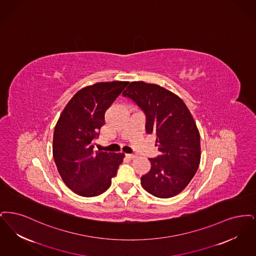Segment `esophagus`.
<instances>
[{"label": "esophagus", "mask_w": 256, "mask_h": 256, "mask_svg": "<svg viewBox=\"0 0 256 256\" xmlns=\"http://www.w3.org/2000/svg\"><path fill=\"white\" fill-rule=\"evenodd\" d=\"M126 156H127V158H134L136 156V155H134V154H127Z\"/></svg>", "instance_id": "34e87169"}]
</instances>
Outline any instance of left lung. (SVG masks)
Segmentation results:
<instances>
[{"instance_id":"obj_1","label":"left lung","mask_w":256,"mask_h":256,"mask_svg":"<svg viewBox=\"0 0 256 256\" xmlns=\"http://www.w3.org/2000/svg\"><path fill=\"white\" fill-rule=\"evenodd\" d=\"M144 112L147 134H156L160 155L150 158V171L140 178L142 188L158 198L182 192L200 164V134L184 102L156 84L131 82L122 92Z\"/></svg>"}]
</instances>
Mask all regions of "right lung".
<instances>
[{
	"label": "right lung",
	"instance_id": "right-lung-1",
	"mask_svg": "<svg viewBox=\"0 0 256 256\" xmlns=\"http://www.w3.org/2000/svg\"><path fill=\"white\" fill-rule=\"evenodd\" d=\"M129 82H100L78 90L59 116L52 153L66 184L83 197L98 196L110 188L123 153L94 151V140L105 123V112Z\"/></svg>",
	"mask_w": 256,
	"mask_h": 256
}]
</instances>
